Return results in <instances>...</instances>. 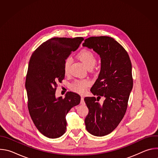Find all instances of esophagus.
<instances>
[{"mask_svg":"<svg viewBox=\"0 0 158 158\" xmlns=\"http://www.w3.org/2000/svg\"><path fill=\"white\" fill-rule=\"evenodd\" d=\"M81 104L84 105L85 104V102H84V97L83 96H81Z\"/></svg>","mask_w":158,"mask_h":158,"instance_id":"34e87169","label":"esophagus"}]
</instances>
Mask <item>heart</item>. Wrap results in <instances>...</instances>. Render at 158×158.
I'll use <instances>...</instances> for the list:
<instances>
[{"instance_id":"b5f03b06","label":"heart","mask_w":158,"mask_h":158,"mask_svg":"<svg viewBox=\"0 0 158 158\" xmlns=\"http://www.w3.org/2000/svg\"><path fill=\"white\" fill-rule=\"evenodd\" d=\"M77 56L89 69H92L97 62L96 55L89 49L82 50ZM71 63V57H67L65 59L64 62V72L65 75L69 74ZM90 85H91V81L88 79H77L71 84V89L77 93L83 94Z\"/></svg>"}]
</instances>
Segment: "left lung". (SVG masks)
Returning <instances> with one entry per match:
<instances>
[{
  "label": "left lung",
  "instance_id": "8db88e82",
  "mask_svg": "<svg viewBox=\"0 0 158 158\" xmlns=\"http://www.w3.org/2000/svg\"><path fill=\"white\" fill-rule=\"evenodd\" d=\"M82 45L101 59L100 73L91 89L98 97L84 98L89 109L85 128L94 136H104L113 131L125 115L133 85L132 64L127 51L112 37H90ZM101 96L105 98L102 105L98 102Z\"/></svg>",
  "mask_w": 158,
  "mask_h": 158
}]
</instances>
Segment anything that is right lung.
I'll use <instances>...</instances> for the list:
<instances>
[{
  "instance_id": "add662e5",
  "label": "right lung",
  "mask_w": 158,
  "mask_h": 158,
  "mask_svg": "<svg viewBox=\"0 0 158 158\" xmlns=\"http://www.w3.org/2000/svg\"><path fill=\"white\" fill-rule=\"evenodd\" d=\"M83 37H54L42 43L32 53L26 75V88L30 116L37 129L49 138L65 132V116L78 105L80 96L67 92L64 98H56L57 82L64 79V62L75 51Z\"/></svg>"
}]
</instances>
